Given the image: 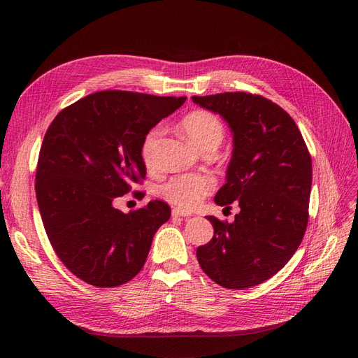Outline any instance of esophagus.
I'll return each mask as SVG.
<instances>
[{"instance_id":"34e87169","label":"esophagus","mask_w":358,"mask_h":358,"mask_svg":"<svg viewBox=\"0 0 358 358\" xmlns=\"http://www.w3.org/2000/svg\"><path fill=\"white\" fill-rule=\"evenodd\" d=\"M175 216H183V218H189V216H192V212L191 210H187V209H180V208H175L171 212Z\"/></svg>"}]
</instances>
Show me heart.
I'll list each match as a JSON object with an SVG mask.
<instances>
[{"mask_svg":"<svg viewBox=\"0 0 358 358\" xmlns=\"http://www.w3.org/2000/svg\"><path fill=\"white\" fill-rule=\"evenodd\" d=\"M182 129L189 142L199 149L216 143L220 145L224 137V127L213 113L197 110L187 115L182 121ZM162 131L159 127L150 129L142 145V158L148 167L155 164V154ZM215 180L206 173H183L171 178L161 187V196L182 208H196V206L213 189Z\"/></svg>","mask_w":358,"mask_h":358,"instance_id":"1","label":"heart"}]
</instances>
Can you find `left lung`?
I'll use <instances>...</instances> for the list:
<instances>
[{
	"mask_svg": "<svg viewBox=\"0 0 358 358\" xmlns=\"http://www.w3.org/2000/svg\"><path fill=\"white\" fill-rule=\"evenodd\" d=\"M218 113L233 133L220 206L239 201L233 222L206 216L213 225L197 259L216 284L243 289L276 275L301 243L308 225L312 159L292 117L264 96L225 92L192 96Z\"/></svg>",
	"mask_w": 358,
	"mask_h": 358,
	"instance_id": "obj_1",
	"label": "left lung"
}]
</instances>
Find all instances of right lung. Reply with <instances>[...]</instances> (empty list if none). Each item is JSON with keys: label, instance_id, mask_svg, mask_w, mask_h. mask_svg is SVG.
Listing matches in <instances>:
<instances>
[{"label": "right lung", "instance_id": "obj_1", "mask_svg": "<svg viewBox=\"0 0 358 358\" xmlns=\"http://www.w3.org/2000/svg\"><path fill=\"white\" fill-rule=\"evenodd\" d=\"M185 100L101 91L66 107L48 128L36 175L38 209L57 255L85 282L117 287L142 270L169 204L152 200L124 213L113 201L145 179L146 134Z\"/></svg>", "mask_w": 358, "mask_h": 358}]
</instances>
